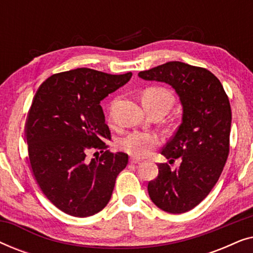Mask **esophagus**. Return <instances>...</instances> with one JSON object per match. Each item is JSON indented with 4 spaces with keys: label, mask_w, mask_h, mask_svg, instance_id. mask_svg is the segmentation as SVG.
I'll return each instance as SVG.
<instances>
[{
    "label": "esophagus",
    "mask_w": 253,
    "mask_h": 253,
    "mask_svg": "<svg viewBox=\"0 0 253 253\" xmlns=\"http://www.w3.org/2000/svg\"><path fill=\"white\" fill-rule=\"evenodd\" d=\"M140 162H141L140 159H136V158H131V159H130V164H132V165L140 164Z\"/></svg>",
    "instance_id": "34e87169"
}]
</instances>
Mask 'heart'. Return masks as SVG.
I'll return each instance as SVG.
<instances>
[{"label": "heart", "instance_id": "1", "mask_svg": "<svg viewBox=\"0 0 253 253\" xmlns=\"http://www.w3.org/2000/svg\"><path fill=\"white\" fill-rule=\"evenodd\" d=\"M141 101L145 109L164 108L168 112L174 101V96L169 89L153 86L143 92ZM159 144H160L159 134L154 132H144V131H132L120 140L121 150L138 158L150 154L151 151Z\"/></svg>", "mask_w": 253, "mask_h": 253}]
</instances>
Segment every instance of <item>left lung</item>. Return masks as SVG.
Listing matches in <instances>:
<instances>
[{"instance_id": "8db88e82", "label": "left lung", "mask_w": 253, "mask_h": 253, "mask_svg": "<svg viewBox=\"0 0 253 253\" xmlns=\"http://www.w3.org/2000/svg\"><path fill=\"white\" fill-rule=\"evenodd\" d=\"M138 76L170 85L181 101L182 123L161 151L169 164L179 159L181 165L171 170L168 164H159L158 177L147 190L152 202L165 212H188L206 198L227 161L229 99L212 72L183 62H168Z\"/></svg>"}]
</instances>
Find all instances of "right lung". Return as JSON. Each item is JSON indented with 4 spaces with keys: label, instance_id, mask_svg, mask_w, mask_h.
Wrapping results in <instances>:
<instances>
[{
    "label": "right lung",
    "instance_id": "add662e5",
    "mask_svg": "<svg viewBox=\"0 0 253 253\" xmlns=\"http://www.w3.org/2000/svg\"><path fill=\"white\" fill-rule=\"evenodd\" d=\"M131 76L78 68L53 75L34 95L25 126L31 167L44 196L69 215L100 212L126 167L123 152L102 151L89 162L85 158L89 148L103 150L110 139L100 101Z\"/></svg>",
    "mask_w": 253,
    "mask_h": 253
}]
</instances>
